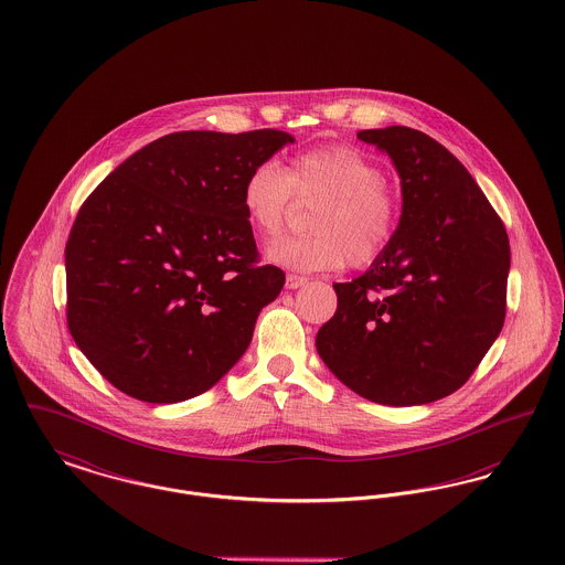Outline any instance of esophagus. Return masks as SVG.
Segmentation results:
<instances>
[{"label": "esophagus", "mask_w": 565, "mask_h": 565, "mask_svg": "<svg viewBox=\"0 0 565 565\" xmlns=\"http://www.w3.org/2000/svg\"><path fill=\"white\" fill-rule=\"evenodd\" d=\"M309 284V279L307 277H300V275H288L286 277V288L288 290H297V288H302V286H307Z\"/></svg>", "instance_id": "obj_1"}]
</instances>
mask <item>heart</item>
Here are the masks:
<instances>
[{"label":"heart","instance_id":"b5f03b06","mask_svg":"<svg viewBox=\"0 0 565 565\" xmlns=\"http://www.w3.org/2000/svg\"><path fill=\"white\" fill-rule=\"evenodd\" d=\"M292 196L316 202L307 236L273 243L266 258L299 273H324L377 260L397 234L401 206L386 188V172L365 151L334 145L295 158L286 170L265 162L241 188L247 222L260 238L284 231Z\"/></svg>","mask_w":565,"mask_h":565}]
</instances>
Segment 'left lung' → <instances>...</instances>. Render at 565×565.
<instances>
[{
  "instance_id": "left-lung-1",
  "label": "left lung",
  "mask_w": 565,
  "mask_h": 565,
  "mask_svg": "<svg viewBox=\"0 0 565 565\" xmlns=\"http://www.w3.org/2000/svg\"><path fill=\"white\" fill-rule=\"evenodd\" d=\"M397 168L401 220L388 249L348 284L316 348L356 395L423 405L459 391L505 318L508 234L467 168L431 136L361 130Z\"/></svg>"
}]
</instances>
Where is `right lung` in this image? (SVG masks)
<instances>
[{"label": "right lung", "instance_id": "obj_1", "mask_svg": "<svg viewBox=\"0 0 565 565\" xmlns=\"http://www.w3.org/2000/svg\"><path fill=\"white\" fill-rule=\"evenodd\" d=\"M288 132H174L115 168L66 245L67 329L121 393L177 403L245 354L286 275L258 266L241 188Z\"/></svg>", "mask_w": 565, "mask_h": 565}]
</instances>
